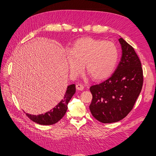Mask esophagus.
<instances>
[{"instance_id":"34e87169","label":"esophagus","mask_w":156,"mask_h":156,"mask_svg":"<svg viewBox=\"0 0 156 156\" xmlns=\"http://www.w3.org/2000/svg\"><path fill=\"white\" fill-rule=\"evenodd\" d=\"M76 88L78 90H82L84 89V86L81 84H77L76 85Z\"/></svg>"}]
</instances>
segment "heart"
Instances as JSON below:
<instances>
[{
    "instance_id": "1",
    "label": "heart",
    "mask_w": 156,
    "mask_h": 156,
    "mask_svg": "<svg viewBox=\"0 0 156 156\" xmlns=\"http://www.w3.org/2000/svg\"><path fill=\"white\" fill-rule=\"evenodd\" d=\"M119 52L114 43L87 37L76 41L66 55L69 74H80L85 65L86 70L96 80L110 76L116 68Z\"/></svg>"
}]
</instances>
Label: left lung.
<instances>
[{
    "label": "left lung",
    "instance_id": "obj_1",
    "mask_svg": "<svg viewBox=\"0 0 156 156\" xmlns=\"http://www.w3.org/2000/svg\"><path fill=\"white\" fill-rule=\"evenodd\" d=\"M121 61L110 78L90 87L92 116L103 123L119 121L130 112L141 91L144 76L140 59L133 48L119 38Z\"/></svg>",
    "mask_w": 156,
    "mask_h": 156
}]
</instances>
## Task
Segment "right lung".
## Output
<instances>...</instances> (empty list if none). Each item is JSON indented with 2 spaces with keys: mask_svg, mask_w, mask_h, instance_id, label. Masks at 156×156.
<instances>
[{
  "mask_svg": "<svg viewBox=\"0 0 156 156\" xmlns=\"http://www.w3.org/2000/svg\"><path fill=\"white\" fill-rule=\"evenodd\" d=\"M76 92L75 84H71L68 87L65 95L59 103L53 108L52 110L45 112V114L33 115L26 113V115L35 122L43 125H51L58 122L65 115L68 109L69 101Z\"/></svg>",
  "mask_w": 156,
  "mask_h": 156,
  "instance_id": "1",
  "label": "right lung"
}]
</instances>
